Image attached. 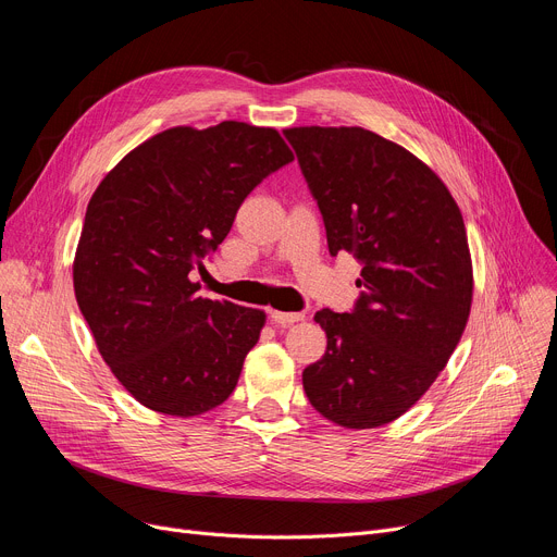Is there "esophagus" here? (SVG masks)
<instances>
[{
  "label": "esophagus",
  "instance_id": "1",
  "mask_svg": "<svg viewBox=\"0 0 557 557\" xmlns=\"http://www.w3.org/2000/svg\"><path fill=\"white\" fill-rule=\"evenodd\" d=\"M271 320L277 325H294L305 320V313H286V311H271Z\"/></svg>",
  "mask_w": 557,
  "mask_h": 557
}]
</instances>
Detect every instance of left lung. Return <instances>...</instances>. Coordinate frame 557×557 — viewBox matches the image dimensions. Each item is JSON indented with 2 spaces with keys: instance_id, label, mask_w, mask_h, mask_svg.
Returning a JSON list of instances; mask_svg holds the SVG:
<instances>
[{
  "instance_id": "1",
  "label": "left lung",
  "mask_w": 557,
  "mask_h": 557,
  "mask_svg": "<svg viewBox=\"0 0 557 557\" xmlns=\"http://www.w3.org/2000/svg\"><path fill=\"white\" fill-rule=\"evenodd\" d=\"M330 255L361 263L355 309H323L325 357L302 386L320 416L347 429L384 426L435 382L472 307V259L445 183L413 153L359 126L286 128Z\"/></svg>"
}]
</instances>
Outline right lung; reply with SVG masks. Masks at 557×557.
Segmentation results:
<instances>
[{"label":"right lung","instance_id":"1","mask_svg":"<svg viewBox=\"0 0 557 557\" xmlns=\"http://www.w3.org/2000/svg\"><path fill=\"white\" fill-rule=\"evenodd\" d=\"M288 162L275 128L175 126L133 149L87 202L76 302L112 374L151 411L194 418L237 386L267 313L200 298L189 275Z\"/></svg>","mask_w":557,"mask_h":557}]
</instances>
